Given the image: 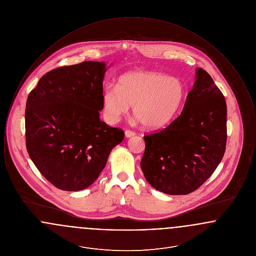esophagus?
Returning <instances> with one entry per match:
<instances>
[{
    "instance_id": "34e87169",
    "label": "esophagus",
    "mask_w": 256,
    "mask_h": 256,
    "mask_svg": "<svg viewBox=\"0 0 256 256\" xmlns=\"http://www.w3.org/2000/svg\"><path fill=\"white\" fill-rule=\"evenodd\" d=\"M124 135H126V138H130V137L134 136L135 134H134V132H132V130H126L124 132Z\"/></svg>"
}]
</instances>
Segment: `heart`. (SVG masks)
Returning <instances> with one entry per match:
<instances>
[{"instance_id": "heart-1", "label": "heart", "mask_w": 256, "mask_h": 256, "mask_svg": "<svg viewBox=\"0 0 256 256\" xmlns=\"http://www.w3.org/2000/svg\"><path fill=\"white\" fill-rule=\"evenodd\" d=\"M185 95V86L178 78L154 71H132L122 74L117 86L106 87L104 110L110 122H117L132 106L138 121L146 128L158 130L176 117Z\"/></svg>"}]
</instances>
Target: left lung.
Wrapping results in <instances>:
<instances>
[{
	"mask_svg": "<svg viewBox=\"0 0 256 256\" xmlns=\"http://www.w3.org/2000/svg\"><path fill=\"white\" fill-rule=\"evenodd\" d=\"M195 78L180 116L161 132L144 136V176L168 195L195 191L216 170L226 150L224 97L204 69H196Z\"/></svg>",
	"mask_w": 256,
	"mask_h": 256,
	"instance_id": "8db88e82",
	"label": "left lung"
}]
</instances>
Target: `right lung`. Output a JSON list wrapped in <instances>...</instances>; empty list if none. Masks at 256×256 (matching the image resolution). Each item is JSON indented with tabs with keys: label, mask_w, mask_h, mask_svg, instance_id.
I'll return each instance as SVG.
<instances>
[{
	"label": "right lung",
	"mask_w": 256,
	"mask_h": 256,
	"mask_svg": "<svg viewBox=\"0 0 256 256\" xmlns=\"http://www.w3.org/2000/svg\"><path fill=\"white\" fill-rule=\"evenodd\" d=\"M106 71L104 61L52 70L26 100L28 156L41 174L61 190L80 191L95 182L112 148L124 140L122 130L100 118Z\"/></svg>",
	"instance_id": "right-lung-1"
}]
</instances>
